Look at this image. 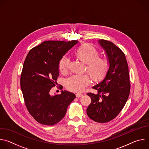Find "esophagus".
Segmentation results:
<instances>
[{"instance_id":"1","label":"esophagus","mask_w":149,"mask_h":149,"mask_svg":"<svg viewBox=\"0 0 149 149\" xmlns=\"http://www.w3.org/2000/svg\"><path fill=\"white\" fill-rule=\"evenodd\" d=\"M82 95H83V94H81V93H77V94H76V97H78V98H80V97H81Z\"/></svg>"}]
</instances>
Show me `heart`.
I'll return each mask as SVG.
<instances>
[{"label":"heart","instance_id":"heart-1","mask_svg":"<svg viewBox=\"0 0 149 149\" xmlns=\"http://www.w3.org/2000/svg\"><path fill=\"white\" fill-rule=\"evenodd\" d=\"M75 56L82 63L86 64L87 72L94 81L101 79L108 68V61L105 58L100 57L98 51L88 44H84L78 48L74 52ZM70 59L65 56L59 61V68L60 72L65 74L69 67ZM90 82L88 75H72L67 79L66 86L71 91L74 92L82 91Z\"/></svg>","mask_w":149,"mask_h":149}]
</instances>
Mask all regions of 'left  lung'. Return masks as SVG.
I'll list each match as a JSON object with an SVG mask.
<instances>
[{"mask_svg":"<svg viewBox=\"0 0 149 149\" xmlns=\"http://www.w3.org/2000/svg\"><path fill=\"white\" fill-rule=\"evenodd\" d=\"M98 43L107 58L108 69L103 79L93 87L97 93L87 94L91 102L87 114L96 122L107 123L120 113L129 98V67L124 54L113 42L100 39Z\"/></svg>","mask_w":149,"mask_h":149,"instance_id":"8db88e82","label":"left lung"}]
</instances>
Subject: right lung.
Segmentation results:
<instances>
[{
  "instance_id": "1",
  "label": "right lung",
  "mask_w": 149,
  "mask_h": 149,
  "mask_svg": "<svg viewBox=\"0 0 149 149\" xmlns=\"http://www.w3.org/2000/svg\"><path fill=\"white\" fill-rule=\"evenodd\" d=\"M77 40H47L32 48L25 60L20 77V87L31 115L40 124L52 125L64 117L75 95L66 90L51 95L59 75V62Z\"/></svg>"
}]
</instances>
